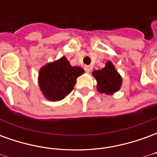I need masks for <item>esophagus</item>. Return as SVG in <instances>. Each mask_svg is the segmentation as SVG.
<instances>
[{"mask_svg": "<svg viewBox=\"0 0 157 157\" xmlns=\"http://www.w3.org/2000/svg\"><path fill=\"white\" fill-rule=\"evenodd\" d=\"M84 69H85L86 72H87V73H89V72L91 71V70H92L91 66H89V65H85V66H84Z\"/></svg>", "mask_w": 157, "mask_h": 157, "instance_id": "esophagus-1", "label": "esophagus"}]
</instances>
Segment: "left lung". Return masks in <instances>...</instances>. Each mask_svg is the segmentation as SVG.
<instances>
[{
  "label": "left lung",
  "mask_w": 157,
  "mask_h": 157,
  "mask_svg": "<svg viewBox=\"0 0 157 157\" xmlns=\"http://www.w3.org/2000/svg\"><path fill=\"white\" fill-rule=\"evenodd\" d=\"M92 75L98 82L97 89L100 93L112 95L121 88L122 76L111 61L107 62L102 70L93 71Z\"/></svg>",
  "instance_id": "obj_1"
}]
</instances>
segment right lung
<instances>
[{
  "instance_id": "right-lung-1",
  "label": "right lung",
  "mask_w": 157,
  "mask_h": 157,
  "mask_svg": "<svg viewBox=\"0 0 157 157\" xmlns=\"http://www.w3.org/2000/svg\"><path fill=\"white\" fill-rule=\"evenodd\" d=\"M85 71L80 66H72L65 56L49 62L39 70V88L46 99L60 101L73 90L76 79Z\"/></svg>"
}]
</instances>
